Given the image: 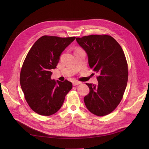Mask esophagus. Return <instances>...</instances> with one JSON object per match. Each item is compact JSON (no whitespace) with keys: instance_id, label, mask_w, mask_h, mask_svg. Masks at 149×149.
Returning <instances> with one entry per match:
<instances>
[{"instance_id":"34e87169","label":"esophagus","mask_w":149,"mask_h":149,"mask_svg":"<svg viewBox=\"0 0 149 149\" xmlns=\"http://www.w3.org/2000/svg\"><path fill=\"white\" fill-rule=\"evenodd\" d=\"M81 84V82H79V81H74V82H73V86H77V85H79V84Z\"/></svg>"}]
</instances>
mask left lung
Returning a JSON list of instances; mask_svg holds the SVG:
<instances>
[{
  "label": "left lung",
  "mask_w": 149,
  "mask_h": 149,
  "mask_svg": "<svg viewBox=\"0 0 149 149\" xmlns=\"http://www.w3.org/2000/svg\"><path fill=\"white\" fill-rule=\"evenodd\" d=\"M87 54L91 69L99 74L98 84H86L90 93L84 98L87 109L98 116L111 113L120 102L128 81L124 53L111 36L92 35L77 38Z\"/></svg>",
  "instance_id": "left-lung-1"
}]
</instances>
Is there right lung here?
Wrapping results in <instances>:
<instances>
[{
    "mask_svg": "<svg viewBox=\"0 0 149 149\" xmlns=\"http://www.w3.org/2000/svg\"><path fill=\"white\" fill-rule=\"evenodd\" d=\"M75 39L43 36L26 55L20 71V86L29 107L40 115L56 113L72 87L68 80L51 79V70L56 68L62 52Z\"/></svg>",
    "mask_w": 149,
    "mask_h": 149,
    "instance_id": "1",
    "label": "right lung"
}]
</instances>
